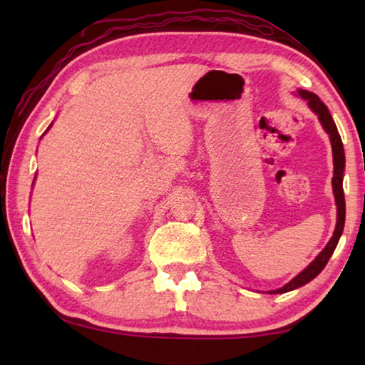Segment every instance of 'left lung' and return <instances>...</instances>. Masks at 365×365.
I'll list each match as a JSON object with an SVG mask.
<instances>
[{
  "instance_id": "obj_1",
  "label": "left lung",
  "mask_w": 365,
  "mask_h": 365,
  "mask_svg": "<svg viewBox=\"0 0 365 365\" xmlns=\"http://www.w3.org/2000/svg\"><path fill=\"white\" fill-rule=\"evenodd\" d=\"M298 95L302 98V100H306L309 108H311L314 113L317 114L320 123H322L324 130L329 133L330 137V143H331V151H333V180H331V187H333V195H335V201H336V227H335V232H333V237L330 238V242L327 243L325 248L322 250V252L314 259V261L307 265V267L294 277L292 282H288L285 287H282L279 289H274V292H269V293H287V292H292V289L299 288L302 285H306V283L311 282L312 279H316V277L320 274V272L324 270V267L329 262L330 256L333 255V251H335L336 245H338V240L341 237L343 233V228H344V215H346V205H344V193H343V172H344V150H343V141L341 137H339L338 133V128L335 125V122H333L331 115L329 113V109H327L325 104L320 101V98L316 93H311V91H306V90H298Z\"/></svg>"
}]
</instances>
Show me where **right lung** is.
<instances>
[{"mask_svg": "<svg viewBox=\"0 0 365 365\" xmlns=\"http://www.w3.org/2000/svg\"><path fill=\"white\" fill-rule=\"evenodd\" d=\"M49 127H51V125H49ZM49 127H48V128H49Z\"/></svg>", "mask_w": 365, "mask_h": 365, "instance_id": "add662e5", "label": "right lung"}]
</instances>
